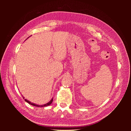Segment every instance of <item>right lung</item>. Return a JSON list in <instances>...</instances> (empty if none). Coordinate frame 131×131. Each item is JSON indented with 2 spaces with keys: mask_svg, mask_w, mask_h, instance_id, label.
Listing matches in <instances>:
<instances>
[{
  "mask_svg": "<svg viewBox=\"0 0 131 131\" xmlns=\"http://www.w3.org/2000/svg\"><path fill=\"white\" fill-rule=\"evenodd\" d=\"M23 98L25 99V97H23ZM25 101L26 102H28L29 104H30V105H33V106H36V107H46V106H47L50 105L51 104V103L52 102L53 98H52L51 99V101L49 102H48V103H47L46 104H44V105H36V104L34 103H32V102H30V101H29L27 100V99H25Z\"/></svg>",
  "mask_w": 131,
  "mask_h": 131,
  "instance_id": "obj_1",
  "label": "right lung"
}]
</instances>
